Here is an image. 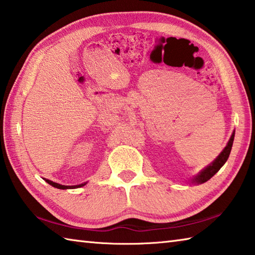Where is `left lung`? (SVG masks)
<instances>
[{"instance_id": "left-lung-1", "label": "left lung", "mask_w": 255, "mask_h": 255, "mask_svg": "<svg viewBox=\"0 0 255 255\" xmlns=\"http://www.w3.org/2000/svg\"><path fill=\"white\" fill-rule=\"evenodd\" d=\"M234 133H236V131L232 132L231 137H230V139H229V141L227 143V146L224 147V149L221 151V153L219 154V156L216 159H214V160L210 164H209V166H207L206 168L202 169V170L199 172L197 176H194L192 179H190L191 183L201 184V183L207 182L209 179H211L214 176V174H216L219 170H220L223 164L227 162L229 156H230L233 140H234Z\"/></svg>"}]
</instances>
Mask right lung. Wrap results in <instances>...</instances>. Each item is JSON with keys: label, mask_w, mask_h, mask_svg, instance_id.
<instances>
[{"label": "right lung", "mask_w": 255, "mask_h": 255, "mask_svg": "<svg viewBox=\"0 0 255 255\" xmlns=\"http://www.w3.org/2000/svg\"><path fill=\"white\" fill-rule=\"evenodd\" d=\"M45 181H46L48 184H51L52 187L54 188H57V189H63V190H66V189H76V188H81V187H84L85 184H86L87 182H84V183H81V184H76V186H64V184H59L57 182H54L52 180H48V179H44Z\"/></svg>", "instance_id": "right-lung-1"}]
</instances>
